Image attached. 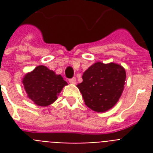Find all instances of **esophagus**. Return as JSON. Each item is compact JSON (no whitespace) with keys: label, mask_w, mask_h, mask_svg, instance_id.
<instances>
[{"label":"esophagus","mask_w":153,"mask_h":153,"mask_svg":"<svg viewBox=\"0 0 153 153\" xmlns=\"http://www.w3.org/2000/svg\"><path fill=\"white\" fill-rule=\"evenodd\" d=\"M69 82H70V83H72V84H75V83H76V79H75V78H72V79H69Z\"/></svg>","instance_id":"34e87169"}]
</instances>
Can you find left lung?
<instances>
[{
	"label": "left lung",
	"mask_w": 153,
	"mask_h": 153,
	"mask_svg": "<svg viewBox=\"0 0 153 153\" xmlns=\"http://www.w3.org/2000/svg\"><path fill=\"white\" fill-rule=\"evenodd\" d=\"M126 79V71L120 65L96 62L84 72L83 81L77 86L89 108L105 112L118 102Z\"/></svg>",
	"instance_id": "obj_1"
}]
</instances>
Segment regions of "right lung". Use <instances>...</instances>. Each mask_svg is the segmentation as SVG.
I'll list each match as a JSON object with an SVG mask.
<instances>
[{
    "label": "right lung",
    "instance_id": "right-lung-1",
    "mask_svg": "<svg viewBox=\"0 0 153 153\" xmlns=\"http://www.w3.org/2000/svg\"><path fill=\"white\" fill-rule=\"evenodd\" d=\"M28 98L40 106H47L57 99L63 86L67 85L60 74L45 66H38L23 79Z\"/></svg>",
    "mask_w": 153,
    "mask_h": 153
}]
</instances>
